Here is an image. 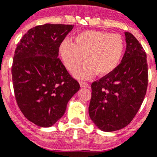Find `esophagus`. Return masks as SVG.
Segmentation results:
<instances>
[{
    "mask_svg": "<svg viewBox=\"0 0 157 157\" xmlns=\"http://www.w3.org/2000/svg\"><path fill=\"white\" fill-rule=\"evenodd\" d=\"M80 86L82 88H90V84L85 82H80Z\"/></svg>",
    "mask_w": 157,
    "mask_h": 157,
    "instance_id": "34e87169",
    "label": "esophagus"
}]
</instances>
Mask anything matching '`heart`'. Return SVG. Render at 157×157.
Here are the masks:
<instances>
[{
	"mask_svg": "<svg viewBox=\"0 0 157 157\" xmlns=\"http://www.w3.org/2000/svg\"><path fill=\"white\" fill-rule=\"evenodd\" d=\"M124 43L119 34L98 30H86L75 36L74 42L64 41L59 52L67 69L73 71L82 62L86 63L74 71L75 77L87 79L98 73L105 75L114 71L123 56Z\"/></svg>",
	"mask_w": 157,
	"mask_h": 157,
	"instance_id": "heart-1",
	"label": "heart"
}]
</instances>
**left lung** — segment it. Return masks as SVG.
<instances>
[{
  "instance_id": "obj_1",
  "label": "left lung",
  "mask_w": 157,
  "mask_h": 157,
  "mask_svg": "<svg viewBox=\"0 0 157 157\" xmlns=\"http://www.w3.org/2000/svg\"><path fill=\"white\" fill-rule=\"evenodd\" d=\"M125 37L127 48L121 63L91 85L89 115L94 124L106 132L127 127L139 110L146 94V53L132 34L125 32Z\"/></svg>"
}]
</instances>
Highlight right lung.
<instances>
[{"instance_id":"obj_1","label":"right lung","mask_w":157,"mask_h":157,"mask_svg":"<svg viewBox=\"0 0 157 157\" xmlns=\"http://www.w3.org/2000/svg\"><path fill=\"white\" fill-rule=\"evenodd\" d=\"M74 25L46 24L30 29L15 51L12 67L16 102L29 121L49 127L63 116L80 86L58 58Z\"/></svg>"}]
</instances>
